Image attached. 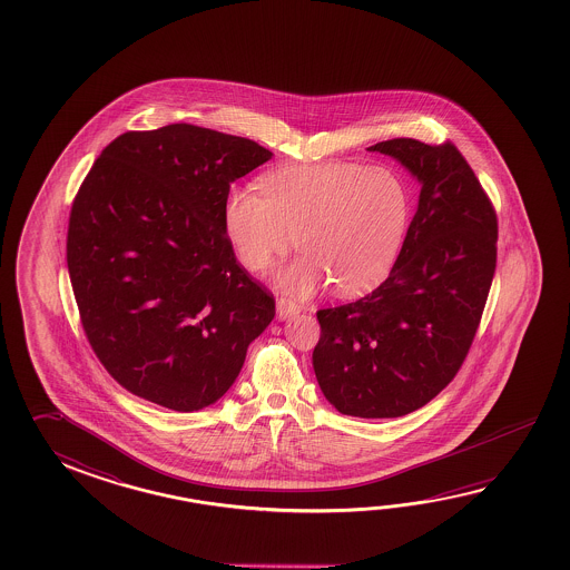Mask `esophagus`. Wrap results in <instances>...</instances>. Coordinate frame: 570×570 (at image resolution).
Segmentation results:
<instances>
[{
    "label": "esophagus",
    "instance_id": "obj_1",
    "mask_svg": "<svg viewBox=\"0 0 570 570\" xmlns=\"http://www.w3.org/2000/svg\"><path fill=\"white\" fill-rule=\"evenodd\" d=\"M276 312H278L279 321H286V318H291V316L298 312V306L294 302L288 301V298H279L276 302Z\"/></svg>",
    "mask_w": 570,
    "mask_h": 570
}]
</instances>
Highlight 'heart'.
I'll return each instance as SVG.
<instances>
[{"label":"heart","instance_id":"obj_1","mask_svg":"<svg viewBox=\"0 0 570 570\" xmlns=\"http://www.w3.org/2000/svg\"><path fill=\"white\" fill-rule=\"evenodd\" d=\"M411 197L403 177L385 165L292 163L262 179V191L236 187L224 224L249 272L288 254L294 236L302 256L278 274V286L311 296L333 284L358 296L387 278L407 236Z\"/></svg>","mask_w":570,"mask_h":570}]
</instances>
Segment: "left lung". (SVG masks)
<instances>
[{"instance_id": "1", "label": "left lung", "mask_w": 570, "mask_h": 570, "mask_svg": "<svg viewBox=\"0 0 570 570\" xmlns=\"http://www.w3.org/2000/svg\"><path fill=\"white\" fill-rule=\"evenodd\" d=\"M421 185L389 278L361 301L316 312L312 365L326 401L363 420L401 417L448 387L472 346L495 272L498 219L451 142L368 147Z\"/></svg>"}]
</instances>
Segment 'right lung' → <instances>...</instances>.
Segmentation results:
<instances>
[{
  "mask_svg": "<svg viewBox=\"0 0 570 570\" xmlns=\"http://www.w3.org/2000/svg\"><path fill=\"white\" fill-rule=\"evenodd\" d=\"M272 159L187 122L130 130L76 194L66 262L88 343L137 397L191 413L234 385L272 323V294L237 264L229 185Z\"/></svg>",
  "mask_w": 570,
  "mask_h": 570,
  "instance_id": "obj_1",
  "label": "right lung"
}]
</instances>
